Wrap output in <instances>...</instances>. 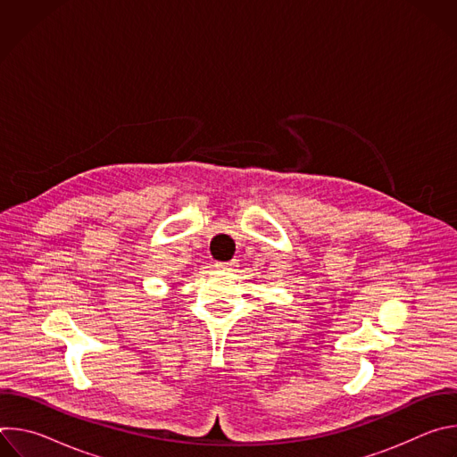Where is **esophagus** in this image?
<instances>
[{"mask_svg":"<svg viewBox=\"0 0 457 457\" xmlns=\"http://www.w3.org/2000/svg\"><path fill=\"white\" fill-rule=\"evenodd\" d=\"M235 266H237V262H233V260H231V262H219V264H215L217 270H233Z\"/></svg>","mask_w":457,"mask_h":457,"instance_id":"1","label":"esophagus"}]
</instances>
